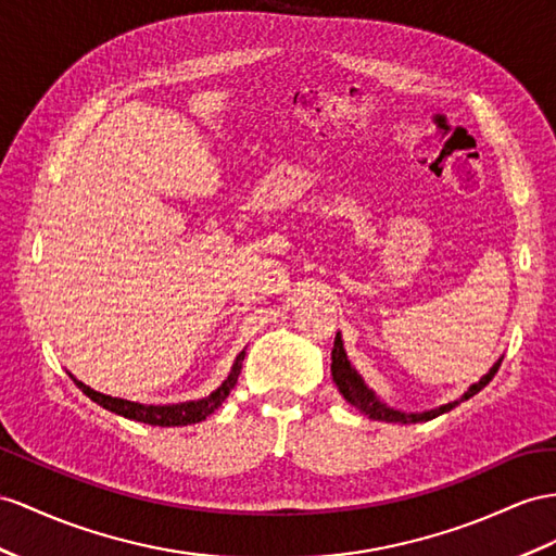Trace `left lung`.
Wrapping results in <instances>:
<instances>
[{
  "instance_id": "8db88e82",
  "label": "left lung",
  "mask_w": 556,
  "mask_h": 556,
  "mask_svg": "<svg viewBox=\"0 0 556 556\" xmlns=\"http://www.w3.org/2000/svg\"><path fill=\"white\" fill-rule=\"evenodd\" d=\"M331 376L336 380V386L340 390V394L345 396V400L359 410V414H364L366 418L371 420H382V422H402V425H408V422H425V420H432L441 414H446V410L455 408L460 402L469 400V396H475L477 392H481L483 388L489 386V382L493 380V376L497 374V368H501V362L493 364L491 371L483 376L479 382H475L472 388H469L463 396L460 402H451L446 406H439L434 410H425V414H404V410H394L390 406L382 404L378 396L366 388V382L362 380V376L354 371L352 364L348 362V354L343 350V340H340V336H336V343H333V352H331Z\"/></svg>"
}]
</instances>
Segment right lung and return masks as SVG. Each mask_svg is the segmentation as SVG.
Here are the masks:
<instances>
[{
  "mask_svg": "<svg viewBox=\"0 0 556 556\" xmlns=\"http://www.w3.org/2000/svg\"><path fill=\"white\" fill-rule=\"evenodd\" d=\"M244 354L247 352H241L239 357L235 359V366H232L230 376H227V380L223 382V386L216 392H211L208 396H204V400L185 402V404H170V406H152V404L146 406V404H138V402L117 400V396H108V394H101V392L87 388L77 378H73V380H75V386L84 394H87L91 402H96L98 406L112 410V414L124 416V418H129V420H138V422H148V425L180 427V425L202 422L206 416H211L213 410H216L227 400V394H230V390L237 386V378L241 374V362H244Z\"/></svg>",
  "mask_w": 556,
  "mask_h": 556,
  "instance_id": "right-lung-1",
  "label": "right lung"
}]
</instances>
